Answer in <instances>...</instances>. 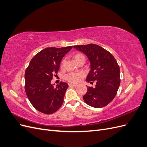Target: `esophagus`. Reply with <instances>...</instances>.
Segmentation results:
<instances>
[{"mask_svg":"<svg viewBox=\"0 0 147 147\" xmlns=\"http://www.w3.org/2000/svg\"><path fill=\"white\" fill-rule=\"evenodd\" d=\"M69 86H77L78 84H72V83H70L69 84Z\"/></svg>","mask_w":147,"mask_h":147,"instance_id":"esophagus-1","label":"esophagus"}]
</instances>
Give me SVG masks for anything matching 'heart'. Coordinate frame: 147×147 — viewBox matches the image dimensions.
<instances>
[{"label":"heart","mask_w":147,"mask_h":147,"mask_svg":"<svg viewBox=\"0 0 147 147\" xmlns=\"http://www.w3.org/2000/svg\"><path fill=\"white\" fill-rule=\"evenodd\" d=\"M82 56H83L80 54H77L74 56V59L75 60H76ZM83 75L84 74L82 72H70L65 75V78L67 80H68L70 82L77 83L80 80L81 78L83 77Z\"/></svg>","instance_id":"1"}]
</instances>
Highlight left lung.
<instances>
[{
    "label": "left lung",
    "mask_w": 147,
    "mask_h": 147,
    "mask_svg": "<svg viewBox=\"0 0 147 147\" xmlns=\"http://www.w3.org/2000/svg\"><path fill=\"white\" fill-rule=\"evenodd\" d=\"M74 48L84 53L90 63L86 82L96 83L95 88L87 87L84 101L92 107H104L115 98L120 84V70L116 59L108 51L95 44Z\"/></svg>",
    "instance_id": "8db88e82"
}]
</instances>
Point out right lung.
Returning a JSON list of instances; mask_svg holds the SVG:
<instances>
[{
	"label": "right lung",
	"mask_w": 147,
	"mask_h": 147,
	"mask_svg": "<svg viewBox=\"0 0 147 147\" xmlns=\"http://www.w3.org/2000/svg\"><path fill=\"white\" fill-rule=\"evenodd\" d=\"M72 46L64 48H47L31 59L25 72V91L31 104L37 110L52 114L63 104L67 83L61 82L55 87L51 83L57 74L61 61Z\"/></svg>",
	"instance_id": "right-lung-1"
}]
</instances>
